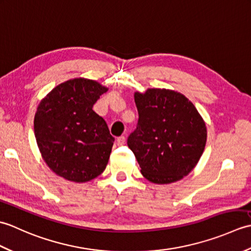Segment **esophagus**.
<instances>
[{
  "label": "esophagus",
  "mask_w": 251,
  "mask_h": 251,
  "mask_svg": "<svg viewBox=\"0 0 251 251\" xmlns=\"http://www.w3.org/2000/svg\"><path fill=\"white\" fill-rule=\"evenodd\" d=\"M125 142H126V138L124 137V136H121V137H119L116 139V145L117 146H123V145H125Z\"/></svg>",
  "instance_id": "34e87169"
}]
</instances>
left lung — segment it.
Here are the masks:
<instances>
[{"label":"left lung","mask_w":251,"mask_h":251,"mask_svg":"<svg viewBox=\"0 0 251 251\" xmlns=\"http://www.w3.org/2000/svg\"><path fill=\"white\" fill-rule=\"evenodd\" d=\"M137 128L127 139L141 174L156 184L176 182L199 163L207 140L206 124L194 104L172 89L136 92Z\"/></svg>","instance_id":"8db88e82"}]
</instances>
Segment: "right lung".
<instances>
[{
    "label": "right lung",
    "instance_id": "add662e5",
    "mask_svg": "<svg viewBox=\"0 0 251 251\" xmlns=\"http://www.w3.org/2000/svg\"><path fill=\"white\" fill-rule=\"evenodd\" d=\"M105 92L94 79L78 77L59 84L41 100L35 139L44 162L59 177L83 183L105 169L114 138L93 110Z\"/></svg>",
    "mask_w": 251,
    "mask_h": 251
}]
</instances>
